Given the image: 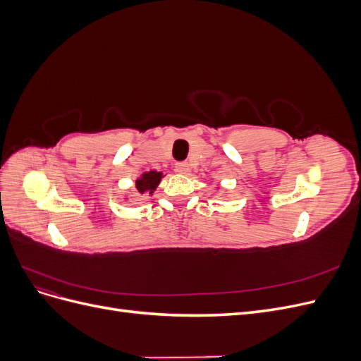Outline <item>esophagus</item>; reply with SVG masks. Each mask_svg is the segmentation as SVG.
Instances as JSON below:
<instances>
[{
	"mask_svg": "<svg viewBox=\"0 0 361 361\" xmlns=\"http://www.w3.org/2000/svg\"><path fill=\"white\" fill-rule=\"evenodd\" d=\"M174 170H176L178 173H187L188 171V164L187 162H176Z\"/></svg>",
	"mask_w": 361,
	"mask_h": 361,
	"instance_id": "esophagus-1",
	"label": "esophagus"
}]
</instances>
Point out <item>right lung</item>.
<instances>
[{
	"mask_svg": "<svg viewBox=\"0 0 361 361\" xmlns=\"http://www.w3.org/2000/svg\"><path fill=\"white\" fill-rule=\"evenodd\" d=\"M162 178V173H157V171H149V173H145L143 176H141L140 179H137L135 185H137V190L140 194H143L145 191H154L157 188V185L159 183Z\"/></svg>",
	"mask_w": 361,
	"mask_h": 361,
	"instance_id": "obj_1",
	"label": "right lung"
}]
</instances>
